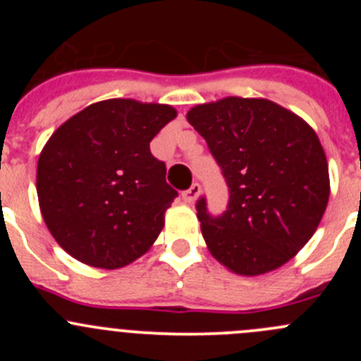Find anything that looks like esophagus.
Returning a JSON list of instances; mask_svg holds the SVG:
<instances>
[{
	"label": "esophagus",
	"mask_w": 361,
	"mask_h": 361,
	"mask_svg": "<svg viewBox=\"0 0 361 361\" xmlns=\"http://www.w3.org/2000/svg\"><path fill=\"white\" fill-rule=\"evenodd\" d=\"M181 195H183V199L187 202H194L195 199H197L199 195H201V185L194 183L190 188H188V190H185Z\"/></svg>",
	"instance_id": "obj_1"
}]
</instances>
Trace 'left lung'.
<instances>
[{"mask_svg": "<svg viewBox=\"0 0 361 361\" xmlns=\"http://www.w3.org/2000/svg\"><path fill=\"white\" fill-rule=\"evenodd\" d=\"M228 187L227 211L197 218L209 253L228 271L260 276L285 265L322 221L330 195L319 137L293 111L262 97H224L187 113Z\"/></svg>", "mask_w": 361, "mask_h": 361, "instance_id": "left-lung-1", "label": "left lung"}]
</instances>
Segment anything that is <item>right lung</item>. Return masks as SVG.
I'll return each instance as SVG.
<instances>
[{
  "label": "right lung",
  "mask_w": 361,
  "mask_h": 361,
  "mask_svg": "<svg viewBox=\"0 0 361 361\" xmlns=\"http://www.w3.org/2000/svg\"><path fill=\"white\" fill-rule=\"evenodd\" d=\"M169 104L106 99L66 120L43 147L36 192L50 234L82 264L120 269L147 253L178 192L150 141Z\"/></svg>",
  "instance_id": "obj_1"
}]
</instances>
